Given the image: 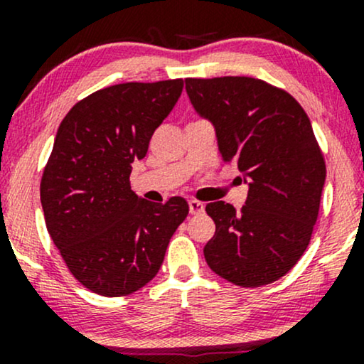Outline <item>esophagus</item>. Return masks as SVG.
Listing matches in <instances>:
<instances>
[{
	"label": "esophagus",
	"mask_w": 364,
	"mask_h": 364,
	"mask_svg": "<svg viewBox=\"0 0 364 364\" xmlns=\"http://www.w3.org/2000/svg\"><path fill=\"white\" fill-rule=\"evenodd\" d=\"M188 205H190L191 215H200V214H203V210H205V205H203L202 202H198V200H190V202H188Z\"/></svg>",
	"instance_id": "esophagus-1"
}]
</instances>
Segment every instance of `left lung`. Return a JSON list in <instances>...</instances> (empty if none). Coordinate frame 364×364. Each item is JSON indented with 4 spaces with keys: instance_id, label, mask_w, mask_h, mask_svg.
Listing matches in <instances>:
<instances>
[{
    "instance_id": "obj_1",
    "label": "left lung",
    "mask_w": 364,
    "mask_h": 364,
    "mask_svg": "<svg viewBox=\"0 0 364 364\" xmlns=\"http://www.w3.org/2000/svg\"><path fill=\"white\" fill-rule=\"evenodd\" d=\"M195 111L214 124L224 162L248 183L241 210L207 203L215 235L203 248L217 275L260 287L286 275L311 240L325 183V161L299 102L252 77L186 78Z\"/></svg>"
}]
</instances>
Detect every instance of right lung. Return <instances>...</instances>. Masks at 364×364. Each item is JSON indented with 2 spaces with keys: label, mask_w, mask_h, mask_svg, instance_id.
I'll return each instance as SVG.
<instances>
[{
  "label": "right lung",
  "mask_w": 364,
  "mask_h": 364,
  "mask_svg": "<svg viewBox=\"0 0 364 364\" xmlns=\"http://www.w3.org/2000/svg\"><path fill=\"white\" fill-rule=\"evenodd\" d=\"M183 90V80L128 82L77 102L58 128L41 179L46 228L73 277L92 292L118 298L152 281L188 203L140 198L132 164Z\"/></svg>",
  "instance_id": "1"
}]
</instances>
